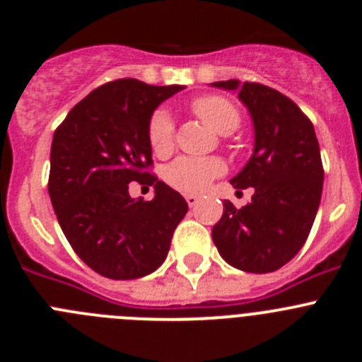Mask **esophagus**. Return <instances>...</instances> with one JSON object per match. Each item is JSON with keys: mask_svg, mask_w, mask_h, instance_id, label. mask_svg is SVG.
<instances>
[{"mask_svg": "<svg viewBox=\"0 0 362 362\" xmlns=\"http://www.w3.org/2000/svg\"><path fill=\"white\" fill-rule=\"evenodd\" d=\"M185 199H187L188 206H196L199 203V196H196V194H185Z\"/></svg>", "mask_w": 362, "mask_h": 362, "instance_id": "34e87169", "label": "esophagus"}]
</instances>
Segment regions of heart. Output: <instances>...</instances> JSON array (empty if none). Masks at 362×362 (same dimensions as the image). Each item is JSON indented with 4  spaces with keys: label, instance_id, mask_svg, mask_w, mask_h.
I'll return each instance as SVG.
<instances>
[{
    "label": "heart",
    "instance_id": "b5f03b06",
    "mask_svg": "<svg viewBox=\"0 0 362 362\" xmlns=\"http://www.w3.org/2000/svg\"><path fill=\"white\" fill-rule=\"evenodd\" d=\"M190 108L196 116L206 124H210L216 132L230 134L241 123V114L238 107L228 98L219 94L197 95L190 103ZM148 143L150 148L163 156L168 153L174 146V123L168 112L159 108L150 116L148 121ZM225 163L217 158H177L165 170V179L168 185L187 194L201 192L209 187L210 181L225 174Z\"/></svg>",
    "mask_w": 362,
    "mask_h": 362
}]
</instances>
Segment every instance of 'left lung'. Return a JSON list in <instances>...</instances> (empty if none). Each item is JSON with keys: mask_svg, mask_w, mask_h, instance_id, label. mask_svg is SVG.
<instances>
[{"mask_svg": "<svg viewBox=\"0 0 362 362\" xmlns=\"http://www.w3.org/2000/svg\"><path fill=\"white\" fill-rule=\"evenodd\" d=\"M239 90L254 119L255 145L250 161L230 181L238 190L254 187L252 201L235 209L225 201L212 228L221 257L239 270H279L303 248L322 194L319 141L305 112L292 99L254 81L214 83Z\"/></svg>", "mask_w": 362, "mask_h": 362, "instance_id": "left-lung-1", "label": "left lung"}]
</instances>
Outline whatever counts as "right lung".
<instances>
[{
	"mask_svg": "<svg viewBox=\"0 0 362 362\" xmlns=\"http://www.w3.org/2000/svg\"><path fill=\"white\" fill-rule=\"evenodd\" d=\"M181 88L132 78L108 81L81 99L54 132V212L74 252L99 276L127 281L158 270L188 212L183 196L150 170V116ZM132 180L156 187L154 199L132 200Z\"/></svg>",
	"mask_w": 362,
	"mask_h": 362,
	"instance_id": "1",
	"label": "right lung"
}]
</instances>
